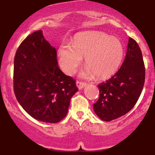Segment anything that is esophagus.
Listing matches in <instances>:
<instances>
[{"label":"esophagus","instance_id":"obj_1","mask_svg":"<svg viewBox=\"0 0 155 155\" xmlns=\"http://www.w3.org/2000/svg\"><path fill=\"white\" fill-rule=\"evenodd\" d=\"M76 85H77L78 88H80V89H81V88H83V87H85L86 86V83H84V82H81V81H76Z\"/></svg>","mask_w":155,"mask_h":155}]
</instances>
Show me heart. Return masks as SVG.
I'll use <instances>...</instances> for the list:
<instances>
[{"instance_id":"1","label":"heart","mask_w":155,"mask_h":155,"mask_svg":"<svg viewBox=\"0 0 155 155\" xmlns=\"http://www.w3.org/2000/svg\"><path fill=\"white\" fill-rule=\"evenodd\" d=\"M71 45L62 44L58 49L59 64L67 74L75 72L85 57V77L94 74L98 78H107L119 69L124 57L121 41L99 31L78 34Z\"/></svg>"}]
</instances>
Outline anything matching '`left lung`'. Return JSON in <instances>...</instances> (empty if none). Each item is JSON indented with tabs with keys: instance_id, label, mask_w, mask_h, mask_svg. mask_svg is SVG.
Wrapping results in <instances>:
<instances>
[{
	"instance_id": "obj_1",
	"label": "left lung",
	"mask_w": 155,
	"mask_h": 155,
	"mask_svg": "<svg viewBox=\"0 0 155 155\" xmlns=\"http://www.w3.org/2000/svg\"><path fill=\"white\" fill-rule=\"evenodd\" d=\"M145 82V66L140 47L129 38L126 56L117 72L98 85L100 97L94 104L95 114L110 121L127 114L138 101Z\"/></svg>"
}]
</instances>
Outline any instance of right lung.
I'll return each instance as SVG.
<instances>
[{
    "mask_svg": "<svg viewBox=\"0 0 155 155\" xmlns=\"http://www.w3.org/2000/svg\"><path fill=\"white\" fill-rule=\"evenodd\" d=\"M13 78L19 103L31 116L44 122L61 121L78 91L75 80L59 69L56 50L41 30L28 36L17 48Z\"/></svg>",
    "mask_w": 155,
    "mask_h": 155,
    "instance_id": "add662e5",
    "label": "right lung"
}]
</instances>
